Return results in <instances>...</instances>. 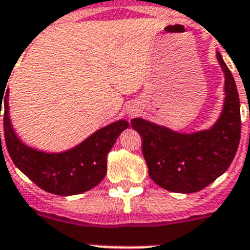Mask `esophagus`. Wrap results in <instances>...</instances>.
<instances>
[{
  "mask_svg": "<svg viewBox=\"0 0 250 250\" xmlns=\"http://www.w3.org/2000/svg\"><path fill=\"white\" fill-rule=\"evenodd\" d=\"M137 111H136V109H131L129 110V115H131V117H133V115H135V114H136Z\"/></svg>",
  "mask_w": 250,
  "mask_h": 250,
  "instance_id": "1",
  "label": "esophagus"
}]
</instances>
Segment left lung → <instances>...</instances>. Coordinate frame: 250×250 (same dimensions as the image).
<instances>
[{
  "instance_id": "obj_1",
  "label": "left lung",
  "mask_w": 250,
  "mask_h": 250,
  "mask_svg": "<svg viewBox=\"0 0 250 250\" xmlns=\"http://www.w3.org/2000/svg\"><path fill=\"white\" fill-rule=\"evenodd\" d=\"M217 58L225 72V107L208 131L183 135L140 118L131 121L143 139V156L156 184L179 193L204 189L229 167L241 135L240 101L236 84L221 53Z\"/></svg>"
}]
</instances>
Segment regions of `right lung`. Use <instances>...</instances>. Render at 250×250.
Here are the masks:
<instances>
[{"label": "right lung", "instance_id": "1", "mask_svg": "<svg viewBox=\"0 0 250 250\" xmlns=\"http://www.w3.org/2000/svg\"><path fill=\"white\" fill-rule=\"evenodd\" d=\"M5 89V86L0 89V107L3 105L0 118L2 115L6 148L14 165L41 189L58 196L83 193L97 186L106 174L107 153L118 136L128 127V122L118 121L98 129L68 152L60 154L37 152L21 144L14 133L7 111V94H3Z\"/></svg>", "mask_w": 250, "mask_h": 250}]
</instances>
